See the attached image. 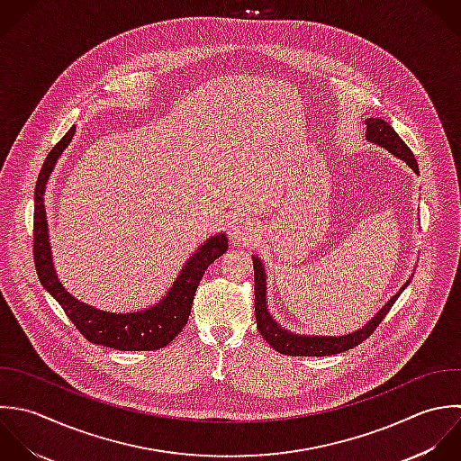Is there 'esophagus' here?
Wrapping results in <instances>:
<instances>
[{
	"instance_id": "obj_1",
	"label": "esophagus",
	"mask_w": 461,
	"mask_h": 461,
	"mask_svg": "<svg viewBox=\"0 0 461 461\" xmlns=\"http://www.w3.org/2000/svg\"><path fill=\"white\" fill-rule=\"evenodd\" d=\"M255 231H257V230H255V226H253L249 221L239 219V221H235V224L231 226L230 235H231V239H233L235 242H248V240L253 239Z\"/></svg>"
}]
</instances>
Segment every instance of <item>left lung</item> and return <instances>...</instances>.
Segmentation results:
<instances>
[{
	"mask_svg": "<svg viewBox=\"0 0 461 461\" xmlns=\"http://www.w3.org/2000/svg\"><path fill=\"white\" fill-rule=\"evenodd\" d=\"M366 140L370 143H375L386 150H390L393 156L401 158L408 163V167L419 174V165L410 150V147L401 140V136L395 132V129L384 122L383 118H366ZM253 269H255V316H257V327L262 334V338L280 354L285 356H302V357H325L341 354L345 350H350L357 345H361L374 330L379 327V323L384 320L388 311L393 307L401 293L410 285L411 278L401 287V291L392 296L384 307L363 327L356 332L345 334V336H311V334H296L287 329H284L269 312L267 307V275L262 260L253 255Z\"/></svg>",
	"mask_w": 461,
	"mask_h": 461,
	"instance_id": "1",
	"label": "left lung"
}]
</instances>
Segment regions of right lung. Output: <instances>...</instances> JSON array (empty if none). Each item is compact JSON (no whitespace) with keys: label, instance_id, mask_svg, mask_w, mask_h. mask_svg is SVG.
I'll return each instance as SVG.
<instances>
[{"label":"right lung","instance_id":"1","mask_svg":"<svg viewBox=\"0 0 461 461\" xmlns=\"http://www.w3.org/2000/svg\"><path fill=\"white\" fill-rule=\"evenodd\" d=\"M75 125L64 138L50 150L35 183L33 197V262L42 287L59 302L71 323L91 343L123 352L158 350L167 347L186 325L197 285L212 262H215L228 249V237L224 231L206 239L195 253L185 262L172 287L161 300L147 309L134 312H109L87 305L75 298L60 284L51 258L50 233L44 208V192L48 179L73 140Z\"/></svg>","mask_w":461,"mask_h":461}]
</instances>
